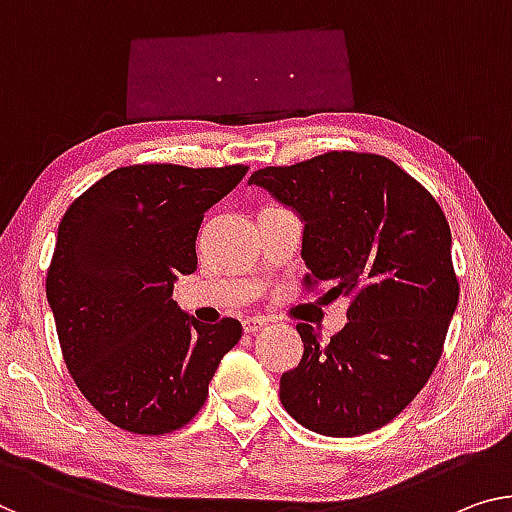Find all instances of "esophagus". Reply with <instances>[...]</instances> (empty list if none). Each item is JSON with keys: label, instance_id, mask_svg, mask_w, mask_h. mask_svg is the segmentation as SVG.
<instances>
[{"label": "esophagus", "instance_id": "34e87169", "mask_svg": "<svg viewBox=\"0 0 512 512\" xmlns=\"http://www.w3.org/2000/svg\"><path fill=\"white\" fill-rule=\"evenodd\" d=\"M262 326H266V319L259 317V315L243 319V331H246V333H255V331L262 329Z\"/></svg>", "mask_w": 512, "mask_h": 512}]
</instances>
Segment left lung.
Returning <instances> with one entry per match:
<instances>
[{"label":"left lung","instance_id":"obj_1","mask_svg":"<svg viewBox=\"0 0 512 512\" xmlns=\"http://www.w3.org/2000/svg\"><path fill=\"white\" fill-rule=\"evenodd\" d=\"M248 183L303 218L305 292L329 282L326 296H349V322L329 342L296 324L303 356L280 377L282 407L326 437L391 423L437 368L460 301L446 213L379 154L326 151Z\"/></svg>","mask_w":512,"mask_h":512}]
</instances>
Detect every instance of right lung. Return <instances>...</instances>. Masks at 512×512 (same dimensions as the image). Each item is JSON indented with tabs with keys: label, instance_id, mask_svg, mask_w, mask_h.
I'll return each mask as SVG.
<instances>
[{
	"label": "right lung",
	"instance_id": "obj_1",
	"mask_svg": "<svg viewBox=\"0 0 512 512\" xmlns=\"http://www.w3.org/2000/svg\"><path fill=\"white\" fill-rule=\"evenodd\" d=\"M248 165H128L87 188L59 223L45 278L61 356L103 418L133 434L193 421L241 322L202 324L172 299L197 269L195 241L213 204Z\"/></svg>",
	"mask_w": 512,
	"mask_h": 512
}]
</instances>
